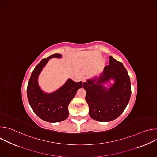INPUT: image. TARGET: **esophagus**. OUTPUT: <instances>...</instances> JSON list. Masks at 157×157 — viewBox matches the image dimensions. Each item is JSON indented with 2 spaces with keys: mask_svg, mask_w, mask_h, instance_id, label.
<instances>
[{
  "mask_svg": "<svg viewBox=\"0 0 157 157\" xmlns=\"http://www.w3.org/2000/svg\"><path fill=\"white\" fill-rule=\"evenodd\" d=\"M81 81H82V82H84L86 81V77L82 76V77L81 78Z\"/></svg>",
  "mask_w": 157,
  "mask_h": 157,
  "instance_id": "obj_1",
  "label": "esophagus"
}]
</instances>
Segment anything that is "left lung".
<instances>
[{
  "mask_svg": "<svg viewBox=\"0 0 157 157\" xmlns=\"http://www.w3.org/2000/svg\"><path fill=\"white\" fill-rule=\"evenodd\" d=\"M109 59V64L104 67L99 78L89 79L83 85L89 114L99 122L117 119L126 108L131 96L130 79L125 67L113 56ZM111 79L115 81L111 86L103 85Z\"/></svg>",
  "mask_w": 157,
  "mask_h": 157,
  "instance_id": "1",
  "label": "left lung"
}]
</instances>
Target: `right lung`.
Returning a JSON list of instances; mask_svg holds the SVG:
<instances>
[{
	"mask_svg": "<svg viewBox=\"0 0 157 157\" xmlns=\"http://www.w3.org/2000/svg\"><path fill=\"white\" fill-rule=\"evenodd\" d=\"M56 53L43 59L32 71L29 81L27 93L30 105L34 113L42 120L49 122L64 121L69 116L68 105L77 91L82 87V82H75L69 78L56 91L44 93L38 84V76L48 61L52 58H61Z\"/></svg>",
	"mask_w": 157,
	"mask_h": 157,
	"instance_id": "1",
	"label": "right lung"
}]
</instances>
